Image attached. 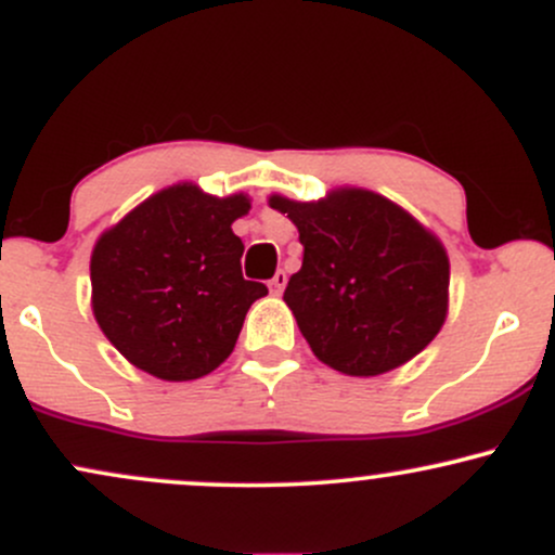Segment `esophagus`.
Wrapping results in <instances>:
<instances>
[{"label": "esophagus", "instance_id": "obj_1", "mask_svg": "<svg viewBox=\"0 0 555 555\" xmlns=\"http://www.w3.org/2000/svg\"><path fill=\"white\" fill-rule=\"evenodd\" d=\"M269 286H271L273 295H282L284 286H286V271H276V273H273V279L269 282Z\"/></svg>", "mask_w": 555, "mask_h": 555}]
</instances>
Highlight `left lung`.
<instances>
[{
	"label": "left lung",
	"mask_w": 555,
	"mask_h": 555,
	"mask_svg": "<svg viewBox=\"0 0 555 555\" xmlns=\"http://www.w3.org/2000/svg\"><path fill=\"white\" fill-rule=\"evenodd\" d=\"M302 242L284 302L315 358L347 375H380L436 339L449 310L441 240L388 197L360 188L297 203L271 195Z\"/></svg>",
	"instance_id": "8db88e82"
}]
</instances>
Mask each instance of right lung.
<instances>
[{
    "label": "right lung",
    "instance_id": "right-lung-1",
    "mask_svg": "<svg viewBox=\"0 0 555 555\" xmlns=\"http://www.w3.org/2000/svg\"><path fill=\"white\" fill-rule=\"evenodd\" d=\"M247 195L216 197L193 182L140 203L93 247V315L114 347L162 380H195L232 354L266 284L242 276L232 224Z\"/></svg>",
    "mask_w": 555,
    "mask_h": 555
}]
</instances>
